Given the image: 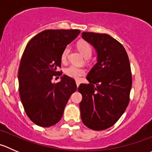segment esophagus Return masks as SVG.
Here are the masks:
<instances>
[{
    "label": "esophagus",
    "mask_w": 152,
    "mask_h": 152,
    "mask_svg": "<svg viewBox=\"0 0 152 152\" xmlns=\"http://www.w3.org/2000/svg\"><path fill=\"white\" fill-rule=\"evenodd\" d=\"M76 86H77V87H79V85H80V82H79V80H76Z\"/></svg>",
    "instance_id": "1"
}]
</instances>
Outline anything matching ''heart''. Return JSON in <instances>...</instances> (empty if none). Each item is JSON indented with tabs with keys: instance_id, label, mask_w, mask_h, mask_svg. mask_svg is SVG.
<instances>
[{
	"instance_id": "b5f03b06",
	"label": "heart",
	"mask_w": 152,
	"mask_h": 152,
	"mask_svg": "<svg viewBox=\"0 0 152 152\" xmlns=\"http://www.w3.org/2000/svg\"><path fill=\"white\" fill-rule=\"evenodd\" d=\"M77 48L85 58H89L91 56L92 53H93V49H92L90 43H88L86 41H80V42H78ZM69 53H70V47H65L62 51V55H61L62 62H66ZM64 71L67 76L75 79H79L81 76L85 75L86 73V70L84 67H78L76 65H70V66L67 67Z\"/></svg>"
}]
</instances>
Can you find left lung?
<instances>
[{"label": "left lung", "mask_w": 152, "mask_h": 152, "mask_svg": "<svg viewBox=\"0 0 152 152\" xmlns=\"http://www.w3.org/2000/svg\"><path fill=\"white\" fill-rule=\"evenodd\" d=\"M82 38L96 48L98 59L78 90L83 124L104 130L118 121L129 102L132 73L128 55L120 42L107 34L82 32Z\"/></svg>", "instance_id": "left-lung-1"}]
</instances>
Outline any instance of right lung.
Returning <instances> with one entry per match:
<instances>
[{
  "label": "right lung",
  "mask_w": 152,
  "mask_h": 152,
  "mask_svg": "<svg viewBox=\"0 0 152 152\" xmlns=\"http://www.w3.org/2000/svg\"><path fill=\"white\" fill-rule=\"evenodd\" d=\"M80 34L77 29H48L34 37L27 44L18 70L19 94L26 113L32 122L49 127L60 121L69 98L76 90L74 79L60 76L64 48Z\"/></svg>",
  "instance_id": "right-lung-1"
}]
</instances>
